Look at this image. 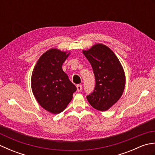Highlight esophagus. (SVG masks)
Listing matches in <instances>:
<instances>
[{
	"mask_svg": "<svg viewBox=\"0 0 155 155\" xmlns=\"http://www.w3.org/2000/svg\"><path fill=\"white\" fill-rule=\"evenodd\" d=\"M82 85H81V84H77V92H80L81 90H82Z\"/></svg>",
	"mask_w": 155,
	"mask_h": 155,
	"instance_id": "1",
	"label": "esophagus"
}]
</instances>
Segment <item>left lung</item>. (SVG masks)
<instances>
[{"instance_id":"obj_1","label":"left lung","mask_w":155,"mask_h":155,"mask_svg":"<svg viewBox=\"0 0 155 155\" xmlns=\"http://www.w3.org/2000/svg\"><path fill=\"white\" fill-rule=\"evenodd\" d=\"M83 54L93 68L95 77L93 92L87 96L92 107L100 111L107 110L119 100L125 86L123 68L112 50L97 44Z\"/></svg>"}]
</instances>
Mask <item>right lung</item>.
<instances>
[{
    "label": "right lung",
    "mask_w": 155,
    "mask_h": 155,
    "mask_svg": "<svg viewBox=\"0 0 155 155\" xmlns=\"http://www.w3.org/2000/svg\"><path fill=\"white\" fill-rule=\"evenodd\" d=\"M68 54L58 49H50L39 58L32 71L31 88L34 96L42 108L53 114L63 111L77 91L62 68Z\"/></svg>",
    "instance_id": "right-lung-1"
}]
</instances>
